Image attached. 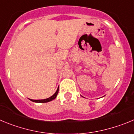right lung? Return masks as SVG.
<instances>
[{
  "label": "right lung",
  "mask_w": 134,
  "mask_h": 134,
  "mask_svg": "<svg viewBox=\"0 0 134 134\" xmlns=\"http://www.w3.org/2000/svg\"><path fill=\"white\" fill-rule=\"evenodd\" d=\"M58 93V88L57 89V90H56V92H55L54 94L52 96L50 97V98H46V99H44V100H31V99H30V100L32 102H37V103L48 102H50V101H52V100H54L55 98H56V97L57 96Z\"/></svg>",
  "instance_id": "right-lung-1"
}]
</instances>
